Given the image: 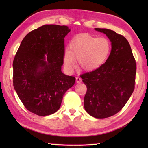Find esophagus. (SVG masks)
Returning <instances> with one entry per match:
<instances>
[{
	"mask_svg": "<svg viewBox=\"0 0 148 148\" xmlns=\"http://www.w3.org/2000/svg\"><path fill=\"white\" fill-rule=\"evenodd\" d=\"M76 82L77 83H81V81H82V79H81V78L79 77H77L76 78Z\"/></svg>",
	"mask_w": 148,
	"mask_h": 148,
	"instance_id": "obj_1",
	"label": "esophagus"
}]
</instances>
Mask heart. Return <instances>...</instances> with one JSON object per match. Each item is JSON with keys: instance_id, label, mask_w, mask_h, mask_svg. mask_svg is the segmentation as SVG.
<instances>
[{"instance_id": "heart-1", "label": "heart", "mask_w": 148, "mask_h": 148, "mask_svg": "<svg viewBox=\"0 0 148 148\" xmlns=\"http://www.w3.org/2000/svg\"><path fill=\"white\" fill-rule=\"evenodd\" d=\"M69 48V51H66L64 56L66 67L73 69L75 58L80 68L84 71L91 72L100 68L107 61L112 46L107 37L84 34L74 37Z\"/></svg>"}]
</instances>
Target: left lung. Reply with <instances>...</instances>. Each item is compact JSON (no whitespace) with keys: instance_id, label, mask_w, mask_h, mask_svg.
<instances>
[{"instance_id":"left-lung-1","label":"left lung","mask_w":148,"mask_h":148,"mask_svg":"<svg viewBox=\"0 0 148 148\" xmlns=\"http://www.w3.org/2000/svg\"><path fill=\"white\" fill-rule=\"evenodd\" d=\"M105 34L111 42V51L101 67L81 75L87 91L84 106L96 118L118 113L132 94L136 82V62L125 37L107 29H95Z\"/></svg>"}]
</instances>
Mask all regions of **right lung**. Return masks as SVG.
I'll list each match as a JSON object with an SVG mask.
<instances>
[{
  "label": "right lung",
  "mask_w": 148,
  "mask_h": 148,
  "mask_svg": "<svg viewBox=\"0 0 148 148\" xmlns=\"http://www.w3.org/2000/svg\"><path fill=\"white\" fill-rule=\"evenodd\" d=\"M67 26L45 25L24 37L16 54L13 86L27 110L38 116L56 112L76 78L62 72Z\"/></svg>",
  "instance_id": "add662e5"
}]
</instances>
